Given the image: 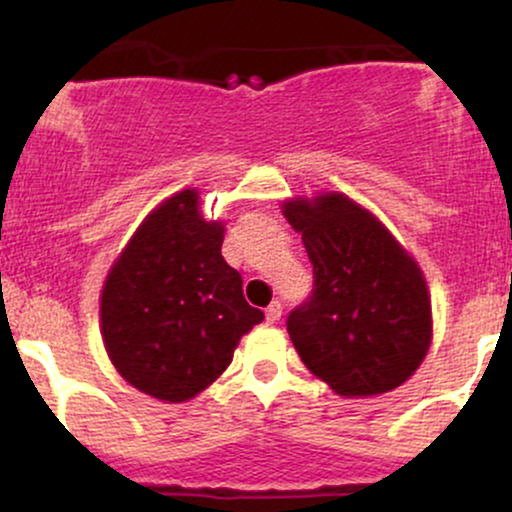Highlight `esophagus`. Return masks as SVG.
<instances>
[{
  "mask_svg": "<svg viewBox=\"0 0 512 512\" xmlns=\"http://www.w3.org/2000/svg\"><path fill=\"white\" fill-rule=\"evenodd\" d=\"M264 315H267L269 325H274V322H279V317H281V303L274 301L272 305H269L267 310H264Z\"/></svg>",
  "mask_w": 512,
  "mask_h": 512,
  "instance_id": "esophagus-1",
  "label": "esophagus"
}]
</instances>
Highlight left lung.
I'll return each instance as SVG.
<instances>
[{"instance_id":"8db88e82","label":"left lung","mask_w":512,"mask_h":512,"mask_svg":"<svg viewBox=\"0 0 512 512\" xmlns=\"http://www.w3.org/2000/svg\"><path fill=\"white\" fill-rule=\"evenodd\" d=\"M284 216L313 264V291L286 320L305 368L344 397L395 390L431 344V301L416 262L344 195L293 199Z\"/></svg>"}]
</instances>
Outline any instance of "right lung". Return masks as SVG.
<instances>
[{"label":"right lung","mask_w":512,"mask_h":512,"mask_svg":"<svg viewBox=\"0 0 512 512\" xmlns=\"http://www.w3.org/2000/svg\"><path fill=\"white\" fill-rule=\"evenodd\" d=\"M223 226L197 192L166 199L129 240L101 298L103 342L117 373L146 395L185 402L228 368L238 339L264 320L221 255Z\"/></svg>","instance_id":"right-lung-1"}]
</instances>
